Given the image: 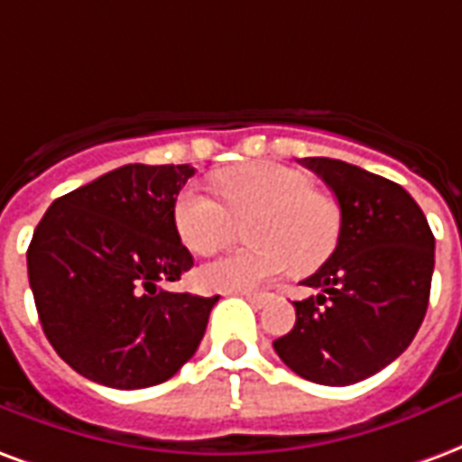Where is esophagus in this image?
Here are the masks:
<instances>
[{
  "mask_svg": "<svg viewBox=\"0 0 462 462\" xmlns=\"http://www.w3.org/2000/svg\"><path fill=\"white\" fill-rule=\"evenodd\" d=\"M241 295H244V298L248 302H254V305H258V308H261V305H263V302H265V298H268L265 292H254V291H241Z\"/></svg>",
  "mask_w": 462,
  "mask_h": 462,
  "instance_id": "obj_1",
  "label": "esophagus"
}]
</instances>
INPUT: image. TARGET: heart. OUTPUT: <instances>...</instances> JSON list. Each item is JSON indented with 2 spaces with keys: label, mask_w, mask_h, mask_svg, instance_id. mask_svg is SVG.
<instances>
[{
  "label": "heart",
  "mask_w": 462,
  "mask_h": 462,
  "mask_svg": "<svg viewBox=\"0 0 462 462\" xmlns=\"http://www.w3.org/2000/svg\"><path fill=\"white\" fill-rule=\"evenodd\" d=\"M224 201L189 187L174 201V226L184 245L211 255L234 241L241 224L254 244L201 265L199 285L207 291H254L291 268L315 271L337 245L342 217L337 201L315 191L300 170L275 162H254L218 177Z\"/></svg>",
  "instance_id": "b5f03b06"
}]
</instances>
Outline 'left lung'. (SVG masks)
<instances>
[{"instance_id": "8db88e82", "label": "left lung", "mask_w": 462, "mask_h": 462, "mask_svg": "<svg viewBox=\"0 0 462 462\" xmlns=\"http://www.w3.org/2000/svg\"><path fill=\"white\" fill-rule=\"evenodd\" d=\"M339 204L335 251L302 281L318 295L295 302V325L273 342L292 372L349 386L382 372L426 318L436 238L396 181L329 157H305Z\"/></svg>"}]
</instances>
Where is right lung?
Wrapping results in <instances>:
<instances>
[{"instance_id": "1", "label": "right lung", "mask_w": 462, "mask_h": 462, "mask_svg": "<svg viewBox=\"0 0 462 462\" xmlns=\"http://www.w3.org/2000/svg\"><path fill=\"white\" fill-rule=\"evenodd\" d=\"M191 164H125L56 199L26 251L39 319L59 356L110 389L171 379L218 295L162 291L194 265L174 226Z\"/></svg>"}]
</instances>
